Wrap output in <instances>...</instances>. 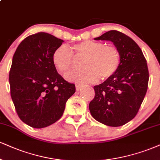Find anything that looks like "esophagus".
Returning <instances> with one entry per match:
<instances>
[{"mask_svg": "<svg viewBox=\"0 0 160 160\" xmlns=\"http://www.w3.org/2000/svg\"><path fill=\"white\" fill-rule=\"evenodd\" d=\"M82 84H76V89L77 90H79L81 88H82Z\"/></svg>", "mask_w": 160, "mask_h": 160, "instance_id": "1", "label": "esophagus"}]
</instances>
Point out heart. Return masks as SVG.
<instances>
[{
  "label": "heart",
  "instance_id": "obj_1",
  "mask_svg": "<svg viewBox=\"0 0 160 160\" xmlns=\"http://www.w3.org/2000/svg\"><path fill=\"white\" fill-rule=\"evenodd\" d=\"M84 58L81 72L70 74L69 79L94 83L98 78L109 79L117 72L120 64V54L117 48L107 46L102 42L84 41L74 44L72 51L66 45H62L55 50L52 62L59 72L66 75L75 68V59Z\"/></svg>",
  "mask_w": 160,
  "mask_h": 160
}]
</instances>
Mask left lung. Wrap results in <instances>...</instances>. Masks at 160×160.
<instances>
[{
	"instance_id": "left-lung-1",
	"label": "left lung",
	"mask_w": 160,
	"mask_h": 160,
	"mask_svg": "<svg viewBox=\"0 0 160 160\" xmlns=\"http://www.w3.org/2000/svg\"><path fill=\"white\" fill-rule=\"evenodd\" d=\"M94 39L112 41L119 52L120 64L111 78L93 87L95 97L89 109L98 122L119 127L135 117L146 94L149 79L146 59L137 43L119 31H108Z\"/></svg>"
}]
</instances>
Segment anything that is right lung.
I'll return each mask as SVG.
<instances>
[{"mask_svg":"<svg viewBox=\"0 0 160 160\" xmlns=\"http://www.w3.org/2000/svg\"><path fill=\"white\" fill-rule=\"evenodd\" d=\"M64 41L47 32L27 37L17 47L9 71L10 93L19 118L35 128L52 125L62 117L65 104L76 92L52 62Z\"/></svg>","mask_w":160,"mask_h":160,"instance_id":"right-lung-1","label":"right lung"}]
</instances>
